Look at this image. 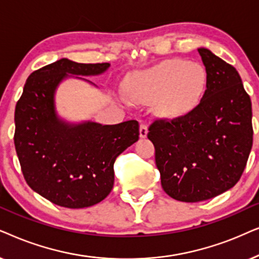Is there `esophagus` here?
Returning <instances> with one entry per match:
<instances>
[{
  "instance_id": "esophagus-1",
  "label": "esophagus",
  "mask_w": 259,
  "mask_h": 259,
  "mask_svg": "<svg viewBox=\"0 0 259 259\" xmlns=\"http://www.w3.org/2000/svg\"><path fill=\"white\" fill-rule=\"evenodd\" d=\"M148 135V126L146 124H141L140 125V137L141 139H146Z\"/></svg>"
}]
</instances>
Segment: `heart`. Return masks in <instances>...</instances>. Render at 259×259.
<instances>
[{
	"label": "heart",
	"instance_id": "obj_1",
	"mask_svg": "<svg viewBox=\"0 0 259 259\" xmlns=\"http://www.w3.org/2000/svg\"><path fill=\"white\" fill-rule=\"evenodd\" d=\"M207 79L204 70L185 60H168L133 78L127 94L134 102L161 99L164 115L178 117L191 112L205 94Z\"/></svg>",
	"mask_w": 259,
	"mask_h": 259
}]
</instances>
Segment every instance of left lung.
<instances>
[{"mask_svg": "<svg viewBox=\"0 0 259 259\" xmlns=\"http://www.w3.org/2000/svg\"><path fill=\"white\" fill-rule=\"evenodd\" d=\"M206 68L199 105L171 120L157 119L148 139L163 191L175 200L198 202L239 181L252 148V109L236 68L207 48H198Z\"/></svg>", "mask_w": 259, "mask_h": 259, "instance_id": "obj_1", "label": "left lung"}]
</instances>
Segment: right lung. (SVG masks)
I'll list each match as a JSON object with an SVG mask.
<instances>
[{"label": "right lung", "instance_id": "obj_1", "mask_svg": "<svg viewBox=\"0 0 259 259\" xmlns=\"http://www.w3.org/2000/svg\"><path fill=\"white\" fill-rule=\"evenodd\" d=\"M109 67L63 58L34 71L16 104L14 143L25 180L61 207L84 208L104 200L113 187L116 157L139 140L137 120L70 123L55 110V91L64 79L92 84L79 75H98Z\"/></svg>", "mask_w": 259, "mask_h": 259}]
</instances>
